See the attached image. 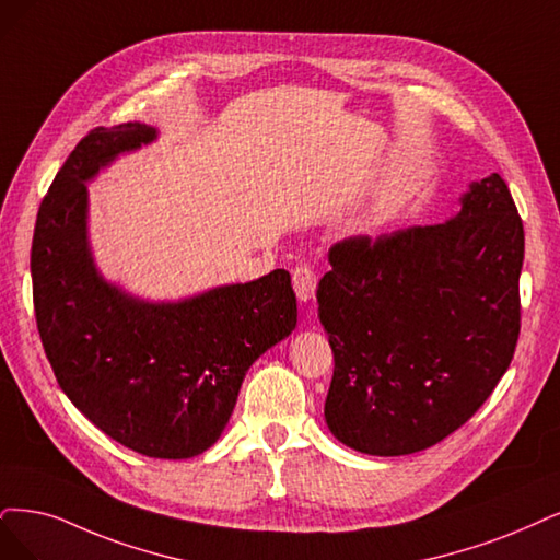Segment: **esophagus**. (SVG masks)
Returning a JSON list of instances; mask_svg holds the SVG:
<instances>
[{
  "label": "esophagus",
  "mask_w": 560,
  "mask_h": 560,
  "mask_svg": "<svg viewBox=\"0 0 560 560\" xmlns=\"http://www.w3.org/2000/svg\"><path fill=\"white\" fill-rule=\"evenodd\" d=\"M293 288L300 298V302H308L316 298V288H318V277L312 267H295L293 269Z\"/></svg>",
  "instance_id": "esophagus-1"
}]
</instances>
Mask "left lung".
<instances>
[{"label": "left lung", "mask_w": 560, "mask_h": 560, "mask_svg": "<svg viewBox=\"0 0 560 560\" xmlns=\"http://www.w3.org/2000/svg\"><path fill=\"white\" fill-rule=\"evenodd\" d=\"M327 258L329 431L374 457L441 443L489 399L520 339L524 223L508 184L493 173L445 223L348 237Z\"/></svg>", "instance_id": "left-lung-1"}]
</instances>
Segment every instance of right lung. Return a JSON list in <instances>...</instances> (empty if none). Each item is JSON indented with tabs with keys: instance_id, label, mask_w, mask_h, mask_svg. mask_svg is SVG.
Masks as SVG:
<instances>
[{
	"instance_id": "1",
	"label": "right lung",
	"mask_w": 560,
	"mask_h": 560,
	"mask_svg": "<svg viewBox=\"0 0 560 560\" xmlns=\"http://www.w3.org/2000/svg\"><path fill=\"white\" fill-rule=\"evenodd\" d=\"M154 138L140 121L98 127L61 165L34 228V314L55 378L82 416L144 457L189 459L221 436L248 366L293 332L298 300L285 269L163 304L98 277L85 182Z\"/></svg>"
}]
</instances>
